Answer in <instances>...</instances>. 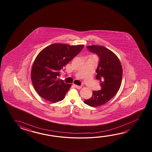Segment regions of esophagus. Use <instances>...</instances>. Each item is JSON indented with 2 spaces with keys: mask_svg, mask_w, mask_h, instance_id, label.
Returning <instances> with one entry per match:
<instances>
[{
  "mask_svg": "<svg viewBox=\"0 0 152 152\" xmlns=\"http://www.w3.org/2000/svg\"><path fill=\"white\" fill-rule=\"evenodd\" d=\"M74 86L77 89H80L82 87L81 86H78V85H77L74 84Z\"/></svg>",
  "mask_w": 152,
  "mask_h": 152,
  "instance_id": "34e87169",
  "label": "esophagus"
}]
</instances>
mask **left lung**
Returning <instances> with one entry per match:
<instances>
[{"label": "left lung", "instance_id": "8db88e82", "mask_svg": "<svg viewBox=\"0 0 152 152\" xmlns=\"http://www.w3.org/2000/svg\"><path fill=\"white\" fill-rule=\"evenodd\" d=\"M87 48L100 58L96 78L100 80L102 88L94 91L92 97L84 102L92 107H96L104 104L117 94L122 82V67L117 56L107 48L95 45H87Z\"/></svg>", "mask_w": 152, "mask_h": 152}]
</instances>
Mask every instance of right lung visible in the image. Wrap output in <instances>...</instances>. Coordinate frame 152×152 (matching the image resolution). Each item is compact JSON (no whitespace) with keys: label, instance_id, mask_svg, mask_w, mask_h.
Listing matches in <instances>:
<instances>
[{"label":"right lung","instance_id":"obj_1","mask_svg":"<svg viewBox=\"0 0 152 152\" xmlns=\"http://www.w3.org/2000/svg\"><path fill=\"white\" fill-rule=\"evenodd\" d=\"M84 45L55 43L41 50L33 62L31 78L36 92L55 103L63 100L72 85L59 80V70L80 53Z\"/></svg>","mask_w":152,"mask_h":152}]
</instances>
